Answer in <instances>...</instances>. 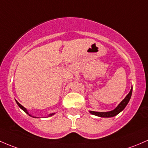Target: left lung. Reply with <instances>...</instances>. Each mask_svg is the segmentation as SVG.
Segmentation results:
<instances>
[{
  "instance_id": "left-lung-1",
  "label": "left lung",
  "mask_w": 148,
  "mask_h": 148,
  "mask_svg": "<svg viewBox=\"0 0 148 148\" xmlns=\"http://www.w3.org/2000/svg\"><path fill=\"white\" fill-rule=\"evenodd\" d=\"M132 86L131 88V90L128 94L127 95V96L125 97L123 100L121 101V103L117 106L113 110L109 111V112H95V111H90L91 114L94 115H96V116L101 117V118H111V117H114L115 115H117L118 114H119L121 111H123L124 110V108L126 107V106L127 105V103H129L130 100L131 95H132Z\"/></svg>"
}]
</instances>
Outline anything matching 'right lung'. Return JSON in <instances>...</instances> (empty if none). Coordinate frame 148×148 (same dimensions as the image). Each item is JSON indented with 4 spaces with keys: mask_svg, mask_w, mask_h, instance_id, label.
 I'll use <instances>...</instances> for the list:
<instances>
[{
    "mask_svg": "<svg viewBox=\"0 0 148 148\" xmlns=\"http://www.w3.org/2000/svg\"><path fill=\"white\" fill-rule=\"evenodd\" d=\"M16 103H17V104H18V106H19V107H20V108H21V109H22V110H23V111H24V112H25V113H27V114H28V115H30V116H31V117H33V116H32V115H30V114H29V113H28V110H26V108H24V107H23V106H21V104H20V103H18V101H16ZM54 114H55V113H52V114H50V115H49V116H52V115H54ZM33 118H36V117H33Z\"/></svg>",
    "mask_w": 148,
    "mask_h": 148,
    "instance_id": "obj_1",
    "label": "right lung"
}]
</instances>
